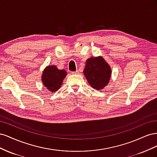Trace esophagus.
<instances>
[{"label":"esophagus","instance_id":"esophagus-1","mask_svg":"<svg viewBox=\"0 0 157 157\" xmlns=\"http://www.w3.org/2000/svg\"><path fill=\"white\" fill-rule=\"evenodd\" d=\"M71 73L75 75V74H78V71H73V72H71Z\"/></svg>","mask_w":157,"mask_h":157}]
</instances>
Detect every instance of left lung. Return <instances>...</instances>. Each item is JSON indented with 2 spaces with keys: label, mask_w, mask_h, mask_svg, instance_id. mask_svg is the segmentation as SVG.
I'll list each match as a JSON object with an SVG mask.
<instances>
[{
  "label": "left lung",
  "mask_w": 157,
  "mask_h": 157,
  "mask_svg": "<svg viewBox=\"0 0 157 157\" xmlns=\"http://www.w3.org/2000/svg\"><path fill=\"white\" fill-rule=\"evenodd\" d=\"M84 74L93 88L101 90L108 84L111 75L109 65L101 57L90 58L86 61Z\"/></svg>",
  "instance_id": "obj_1"
}]
</instances>
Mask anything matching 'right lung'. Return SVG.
I'll return each instance as SVG.
<instances>
[{
    "label": "right lung",
    "instance_id": "1",
    "mask_svg": "<svg viewBox=\"0 0 157 157\" xmlns=\"http://www.w3.org/2000/svg\"><path fill=\"white\" fill-rule=\"evenodd\" d=\"M66 75L67 72L65 70H59L55 65L48 66L44 71L42 80L47 89L55 92L61 87Z\"/></svg>",
    "mask_w": 157,
    "mask_h": 157
}]
</instances>
